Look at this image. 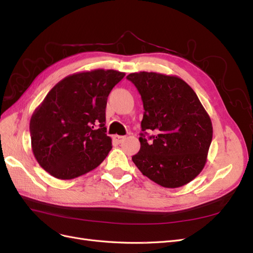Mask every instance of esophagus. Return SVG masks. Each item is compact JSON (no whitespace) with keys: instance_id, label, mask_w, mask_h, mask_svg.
I'll use <instances>...</instances> for the list:
<instances>
[{"instance_id":"obj_1","label":"esophagus","mask_w":253,"mask_h":253,"mask_svg":"<svg viewBox=\"0 0 253 253\" xmlns=\"http://www.w3.org/2000/svg\"><path fill=\"white\" fill-rule=\"evenodd\" d=\"M125 138H126L125 136H119V135H115V136L113 137L114 141H116L117 143H121V142H122V140H124Z\"/></svg>"}]
</instances>
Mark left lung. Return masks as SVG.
Returning <instances> with one entry per match:
<instances>
[{
	"mask_svg": "<svg viewBox=\"0 0 253 253\" xmlns=\"http://www.w3.org/2000/svg\"><path fill=\"white\" fill-rule=\"evenodd\" d=\"M143 102L140 150L133 163L148 178L165 188H179L202 172L212 141V122L195 91L179 77L133 73ZM145 130L156 132L148 143Z\"/></svg>",
	"mask_w": 253,
	"mask_h": 253,
	"instance_id": "obj_1",
	"label": "left lung"
}]
</instances>
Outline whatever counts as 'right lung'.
I'll list each match as a JSON object with an SVG mask.
<instances>
[{"mask_svg": "<svg viewBox=\"0 0 253 253\" xmlns=\"http://www.w3.org/2000/svg\"><path fill=\"white\" fill-rule=\"evenodd\" d=\"M125 73L94 70L67 76L35 110L29 129L35 158L59 179L94 170L108 156L105 108L113 87Z\"/></svg>", "mask_w": 253, "mask_h": 253, "instance_id": "obj_1", "label": "right lung"}]
</instances>
